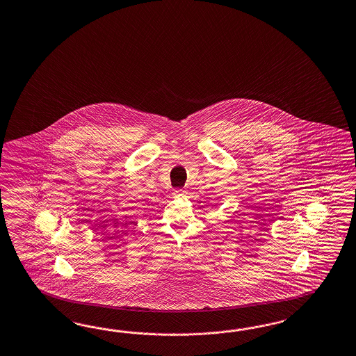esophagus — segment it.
<instances>
[{
    "label": "esophagus",
    "mask_w": 356,
    "mask_h": 356,
    "mask_svg": "<svg viewBox=\"0 0 356 356\" xmlns=\"http://www.w3.org/2000/svg\"><path fill=\"white\" fill-rule=\"evenodd\" d=\"M173 193L175 196H184V195L187 193V191L183 190V188H178V190H174Z\"/></svg>",
    "instance_id": "obj_1"
}]
</instances>
